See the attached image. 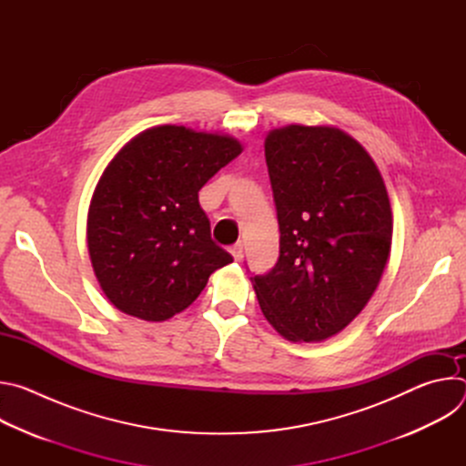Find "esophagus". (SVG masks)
<instances>
[{"label": "esophagus", "mask_w": 466, "mask_h": 466, "mask_svg": "<svg viewBox=\"0 0 466 466\" xmlns=\"http://www.w3.org/2000/svg\"><path fill=\"white\" fill-rule=\"evenodd\" d=\"M230 254L236 261H239L243 258V245L241 243H236L234 247H230Z\"/></svg>", "instance_id": "esophagus-1"}]
</instances>
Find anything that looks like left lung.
Returning <instances> with one entry per match:
<instances>
[{"mask_svg": "<svg viewBox=\"0 0 466 466\" xmlns=\"http://www.w3.org/2000/svg\"><path fill=\"white\" fill-rule=\"evenodd\" d=\"M280 256L252 277L259 308L282 338L338 336L374 295L390 254L392 212L365 147L329 125H286L265 137Z\"/></svg>", "mask_w": 466, "mask_h": 466, "instance_id": "1", "label": "left lung"}]
</instances>
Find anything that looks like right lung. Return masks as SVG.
Wrapping results in <instances>:
<instances>
[{"label": "right lung", "instance_id": "obj_1", "mask_svg": "<svg viewBox=\"0 0 466 466\" xmlns=\"http://www.w3.org/2000/svg\"><path fill=\"white\" fill-rule=\"evenodd\" d=\"M241 151L228 135L158 125L108 162L90 201L86 241L96 279L119 311L167 320L232 261L212 241L198 189Z\"/></svg>", "mask_w": 466, "mask_h": 466}]
</instances>
